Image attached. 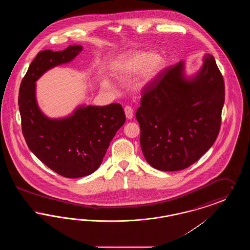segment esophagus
I'll list each match as a JSON object with an SVG mask.
<instances>
[{
    "mask_svg": "<svg viewBox=\"0 0 250 250\" xmlns=\"http://www.w3.org/2000/svg\"><path fill=\"white\" fill-rule=\"evenodd\" d=\"M125 116L127 119H132L134 116V110L130 106H126L125 107Z\"/></svg>",
    "mask_w": 250,
    "mask_h": 250,
    "instance_id": "esophagus-1",
    "label": "esophagus"
}]
</instances>
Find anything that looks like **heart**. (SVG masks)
I'll return each instance as SVG.
<instances>
[{"label": "heart", "instance_id": "obj_1", "mask_svg": "<svg viewBox=\"0 0 250 250\" xmlns=\"http://www.w3.org/2000/svg\"><path fill=\"white\" fill-rule=\"evenodd\" d=\"M165 67V59L159 53L145 50H133L121 55L111 64L110 70L114 78L128 80L138 73L136 87L143 88L152 83ZM104 85H107V82Z\"/></svg>", "mask_w": 250, "mask_h": 250}]
</instances>
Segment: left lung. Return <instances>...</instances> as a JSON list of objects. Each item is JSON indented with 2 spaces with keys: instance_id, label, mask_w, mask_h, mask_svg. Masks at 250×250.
I'll return each instance as SVG.
<instances>
[{
  "instance_id": "8db88e82",
  "label": "left lung",
  "mask_w": 250,
  "mask_h": 250,
  "mask_svg": "<svg viewBox=\"0 0 250 250\" xmlns=\"http://www.w3.org/2000/svg\"><path fill=\"white\" fill-rule=\"evenodd\" d=\"M224 100V80L213 55H204L191 79L184 76L183 62L165 68L143 90L136 112L146 161L163 171L198 161L218 136Z\"/></svg>"
}]
</instances>
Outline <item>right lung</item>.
<instances>
[{"label": "right lung", "instance_id": "right-lung-1", "mask_svg": "<svg viewBox=\"0 0 250 250\" xmlns=\"http://www.w3.org/2000/svg\"><path fill=\"white\" fill-rule=\"evenodd\" d=\"M82 50V46H69L61 51L38 52L19 92L21 129L29 149L46 166L66 178L83 177L95 171L125 121V111L117 103L78 107L63 119H48L40 111L36 104V81L48 69L72 61Z\"/></svg>", "mask_w": 250, "mask_h": 250}]
</instances>
